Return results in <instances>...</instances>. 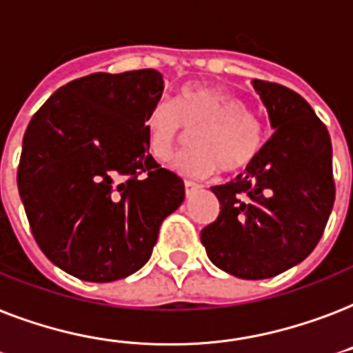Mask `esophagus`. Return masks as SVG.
Here are the masks:
<instances>
[{
  "label": "esophagus",
  "mask_w": 353,
  "mask_h": 353,
  "mask_svg": "<svg viewBox=\"0 0 353 353\" xmlns=\"http://www.w3.org/2000/svg\"><path fill=\"white\" fill-rule=\"evenodd\" d=\"M200 188V185L194 181H185V190H187V194H192L194 190H198Z\"/></svg>",
  "instance_id": "34e87169"
}]
</instances>
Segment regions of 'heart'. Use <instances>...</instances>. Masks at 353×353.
Here are the masks:
<instances>
[{"mask_svg":"<svg viewBox=\"0 0 353 353\" xmlns=\"http://www.w3.org/2000/svg\"><path fill=\"white\" fill-rule=\"evenodd\" d=\"M192 133V150L181 153L174 168L188 177H211L222 168L239 172L257 157L263 131L246 103L219 88L187 87L176 103L159 99L146 118V146L155 161L165 163L187 129Z\"/></svg>","mask_w":353,"mask_h":353,"instance_id":"1","label":"heart"}]
</instances>
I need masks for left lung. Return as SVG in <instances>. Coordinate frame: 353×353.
<instances>
[{
    "label": "left lung",
    "instance_id": "1",
    "mask_svg": "<svg viewBox=\"0 0 353 353\" xmlns=\"http://www.w3.org/2000/svg\"><path fill=\"white\" fill-rule=\"evenodd\" d=\"M274 134L244 174L211 187L219 219L201 230L207 257L241 279H266L302 263L335 201L332 141L305 99L278 83L252 81Z\"/></svg>",
    "mask_w": 353,
    "mask_h": 353
}]
</instances>
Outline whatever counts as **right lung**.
<instances>
[{"label": "right lung", "instance_id": "obj_1", "mask_svg": "<svg viewBox=\"0 0 353 353\" xmlns=\"http://www.w3.org/2000/svg\"><path fill=\"white\" fill-rule=\"evenodd\" d=\"M165 90L157 70L64 85L23 134L18 192L44 255L70 276L109 283L146 265L183 179L148 153L146 118Z\"/></svg>", "mask_w": 353, "mask_h": 353}]
</instances>
